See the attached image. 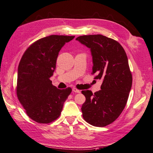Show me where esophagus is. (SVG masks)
Instances as JSON below:
<instances>
[{"label":"esophagus","instance_id":"34e87169","mask_svg":"<svg viewBox=\"0 0 153 153\" xmlns=\"http://www.w3.org/2000/svg\"><path fill=\"white\" fill-rule=\"evenodd\" d=\"M73 91L74 92V93H80V91L79 90H78V89L76 88H73Z\"/></svg>","mask_w":153,"mask_h":153}]
</instances>
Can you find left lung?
<instances>
[{
  "label": "left lung",
  "mask_w": 153,
  "mask_h": 153,
  "mask_svg": "<svg viewBox=\"0 0 153 153\" xmlns=\"http://www.w3.org/2000/svg\"><path fill=\"white\" fill-rule=\"evenodd\" d=\"M76 40L90 48L94 79L102 80L99 91H82L86 97L82 117L91 125L103 127L119 117L127 102L132 82L127 56L119 42L101 34Z\"/></svg>",
  "instance_id": "left-lung-1"
}]
</instances>
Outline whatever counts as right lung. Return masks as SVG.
Wrapping results in <instances>:
<instances>
[{"label":"right lung","mask_w":153,"mask_h":153,"mask_svg":"<svg viewBox=\"0 0 153 153\" xmlns=\"http://www.w3.org/2000/svg\"><path fill=\"white\" fill-rule=\"evenodd\" d=\"M74 36L51 35L38 40L25 52L17 73L16 94L31 119L50 123L59 118L72 89L57 88L53 75L59 51Z\"/></svg>","instance_id":"1"}]
</instances>
